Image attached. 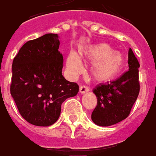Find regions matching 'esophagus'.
Returning <instances> with one entry per match:
<instances>
[{"mask_svg":"<svg viewBox=\"0 0 156 156\" xmlns=\"http://www.w3.org/2000/svg\"><path fill=\"white\" fill-rule=\"evenodd\" d=\"M88 91H90V88L86 86V85H81L80 87V94H85Z\"/></svg>","mask_w":156,"mask_h":156,"instance_id":"1","label":"esophagus"}]
</instances>
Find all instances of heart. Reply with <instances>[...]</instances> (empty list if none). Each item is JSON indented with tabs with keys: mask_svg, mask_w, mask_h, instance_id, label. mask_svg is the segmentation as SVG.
<instances>
[{
	"mask_svg": "<svg viewBox=\"0 0 156 156\" xmlns=\"http://www.w3.org/2000/svg\"><path fill=\"white\" fill-rule=\"evenodd\" d=\"M81 55L91 62L90 72L94 79L99 82L113 80L123 71L126 62L122 53L116 51L108 43H99L82 50ZM67 68L70 73L77 75L82 71L79 57L71 52L67 57Z\"/></svg>",
	"mask_w": 156,
	"mask_h": 156,
	"instance_id": "obj_1",
	"label": "heart"
}]
</instances>
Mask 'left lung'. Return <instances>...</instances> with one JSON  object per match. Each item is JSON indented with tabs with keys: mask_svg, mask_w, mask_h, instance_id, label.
Returning <instances> with one entry per match:
<instances>
[{
	"mask_svg": "<svg viewBox=\"0 0 156 156\" xmlns=\"http://www.w3.org/2000/svg\"><path fill=\"white\" fill-rule=\"evenodd\" d=\"M129 70L113 81L100 84L94 89L97 105L91 114L98 126L108 127L127 118L140 92V64L131 48L128 51Z\"/></svg>",
	"mask_w": 156,
	"mask_h": 156,
	"instance_id": "8db88e82",
	"label": "left lung"
}]
</instances>
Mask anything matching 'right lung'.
Listing matches in <instances>:
<instances>
[{
  "mask_svg": "<svg viewBox=\"0 0 156 156\" xmlns=\"http://www.w3.org/2000/svg\"><path fill=\"white\" fill-rule=\"evenodd\" d=\"M58 35L47 34L21 47L12 64L10 94L28 122L48 127L57 121L66 99L79 85L64 78Z\"/></svg>",
  "mask_w": 156,
  "mask_h": 156,
  "instance_id": "1",
  "label": "right lung"
}]
</instances>
